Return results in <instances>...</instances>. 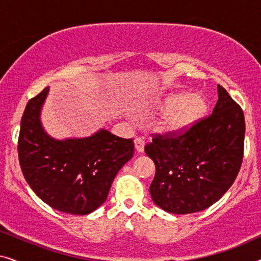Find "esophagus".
<instances>
[{"label":"esophagus","mask_w":261,"mask_h":261,"mask_svg":"<svg viewBox=\"0 0 261 261\" xmlns=\"http://www.w3.org/2000/svg\"><path fill=\"white\" fill-rule=\"evenodd\" d=\"M134 146H135V149H137V152H139V153L144 152V148H145L144 139H141V138L135 139V140H134Z\"/></svg>","instance_id":"esophagus-1"}]
</instances>
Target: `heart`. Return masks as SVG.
Returning <instances> with one entry per match:
<instances>
[{"mask_svg":"<svg viewBox=\"0 0 261 261\" xmlns=\"http://www.w3.org/2000/svg\"><path fill=\"white\" fill-rule=\"evenodd\" d=\"M165 108L158 120V129L167 133L187 130L198 122L208 110V103L198 94H171L159 103Z\"/></svg>","mask_w":261,"mask_h":261,"instance_id":"heart-1","label":"heart"}]
</instances>
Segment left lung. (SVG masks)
I'll return each mask as SVG.
<instances>
[{
  "label": "left lung",
  "instance_id": "obj_1",
  "mask_svg": "<svg viewBox=\"0 0 261 261\" xmlns=\"http://www.w3.org/2000/svg\"><path fill=\"white\" fill-rule=\"evenodd\" d=\"M217 94L212 115L184 133L155 135L145 146L155 165L151 197L167 213L184 215L209 208L238 176L244 158V112L221 85Z\"/></svg>",
  "mask_w": 261,
  "mask_h": 261
}]
</instances>
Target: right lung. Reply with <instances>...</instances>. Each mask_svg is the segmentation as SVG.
I'll use <instances>...</instances> for the list:
<instances>
[{
	"instance_id": "1",
	"label": "right lung",
	"mask_w": 261,
	"mask_h": 261,
	"mask_svg": "<svg viewBox=\"0 0 261 261\" xmlns=\"http://www.w3.org/2000/svg\"><path fill=\"white\" fill-rule=\"evenodd\" d=\"M48 88L30 99L21 119L17 153L24 179L46 204L87 215L108 197L114 178L132 159L133 139L106 129L88 138L56 140L42 127L40 112Z\"/></svg>"
}]
</instances>
